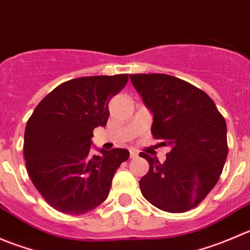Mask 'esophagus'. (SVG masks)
<instances>
[{
    "label": "esophagus",
    "mask_w": 250,
    "mask_h": 250,
    "mask_svg": "<svg viewBox=\"0 0 250 250\" xmlns=\"http://www.w3.org/2000/svg\"><path fill=\"white\" fill-rule=\"evenodd\" d=\"M129 153H130V158H137L138 157V151L130 150Z\"/></svg>",
    "instance_id": "obj_1"
}]
</instances>
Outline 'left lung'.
I'll return each instance as SVG.
<instances>
[{"label": "left lung", "mask_w": 250, "mask_h": 250, "mask_svg": "<svg viewBox=\"0 0 250 250\" xmlns=\"http://www.w3.org/2000/svg\"><path fill=\"white\" fill-rule=\"evenodd\" d=\"M130 81L152 113L153 138L170 147L163 163L140 152L150 165L139 181L141 193L161 210H190L223 172L229 152L225 118L208 94L180 78L138 74Z\"/></svg>", "instance_id": "8db88e82"}]
</instances>
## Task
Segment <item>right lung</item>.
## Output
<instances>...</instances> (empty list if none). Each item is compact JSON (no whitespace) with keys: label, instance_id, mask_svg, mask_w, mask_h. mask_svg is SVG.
Returning a JSON list of instances; mask_svg holds the SVG:
<instances>
[{"label":"right lung","instance_id":"add662e5","mask_svg":"<svg viewBox=\"0 0 250 250\" xmlns=\"http://www.w3.org/2000/svg\"><path fill=\"white\" fill-rule=\"evenodd\" d=\"M128 75L80 77L62 83L41 100L24 135L26 169L35 188L57 210L81 215L107 198L125 148L90 155L93 130L105 127L109 100Z\"/></svg>","mask_w":250,"mask_h":250}]
</instances>
